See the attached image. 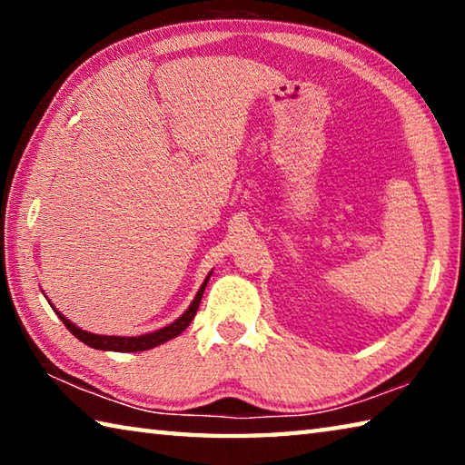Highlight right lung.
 Wrapping results in <instances>:
<instances>
[{
    "label": "right lung",
    "instance_id": "1",
    "mask_svg": "<svg viewBox=\"0 0 465 465\" xmlns=\"http://www.w3.org/2000/svg\"><path fill=\"white\" fill-rule=\"evenodd\" d=\"M211 274H213V271H211L207 277H204L203 285L199 287V291H196L194 299L191 302V305H188L186 312L183 313V316L176 318L172 324L163 326V328H157L153 330V332H147V334H139V336H108V334H94V332H88V330H82L80 326H75L72 320H67L63 313L54 308V305L49 302L51 308L54 310V313H57L59 320L63 322V324L67 326L69 332H72L77 341H82L84 344L92 346V349L96 351H113V352H139V351H149V349H155V346H160L163 342L172 341V338H176L178 334H183L184 330L191 326V322L194 320L196 316V310H199L201 305V299H203V293H204V287H207V282L211 279Z\"/></svg>",
    "mask_w": 465,
    "mask_h": 465
}]
</instances>
